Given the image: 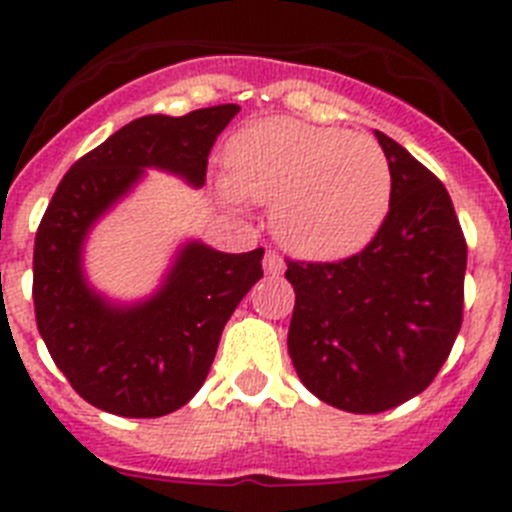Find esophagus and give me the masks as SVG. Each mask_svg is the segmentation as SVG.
<instances>
[{
	"label": "esophagus",
	"mask_w": 512,
	"mask_h": 512,
	"mask_svg": "<svg viewBox=\"0 0 512 512\" xmlns=\"http://www.w3.org/2000/svg\"><path fill=\"white\" fill-rule=\"evenodd\" d=\"M284 269H287V264H284V259L279 256L277 251H269L264 256V271L266 274H271V277H279V274H284Z\"/></svg>",
	"instance_id": "1"
}]
</instances>
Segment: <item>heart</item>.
<instances>
[{"label":"heart","mask_w":512,"mask_h":512,"mask_svg":"<svg viewBox=\"0 0 512 512\" xmlns=\"http://www.w3.org/2000/svg\"><path fill=\"white\" fill-rule=\"evenodd\" d=\"M220 194L233 205H274V233L287 251L336 261L379 233L392 169L369 135L271 117L233 135Z\"/></svg>","instance_id":"1"}]
</instances>
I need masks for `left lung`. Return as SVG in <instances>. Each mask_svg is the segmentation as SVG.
Returning <instances> with one entry per match:
<instances>
[{"mask_svg":"<svg viewBox=\"0 0 512 512\" xmlns=\"http://www.w3.org/2000/svg\"><path fill=\"white\" fill-rule=\"evenodd\" d=\"M392 202L374 241L336 264L289 261L297 377L346 413H382L433 382L461 328L467 243L441 182L390 135Z\"/></svg>","mask_w":512,"mask_h":512,"instance_id":"obj_1","label":"left lung"}]
</instances>
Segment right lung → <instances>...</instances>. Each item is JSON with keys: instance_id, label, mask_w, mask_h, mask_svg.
Returning <instances> with one entry per match:
<instances>
[{"instance_id": "right-lung-1", "label": "right lung", "mask_w": 512, "mask_h": 512, "mask_svg": "<svg viewBox=\"0 0 512 512\" xmlns=\"http://www.w3.org/2000/svg\"><path fill=\"white\" fill-rule=\"evenodd\" d=\"M238 104L184 117L146 115L112 133L63 176L40 220L33 253L35 320L53 361L89 405L122 418H161L205 384L238 302L264 277V248L223 253L184 241L156 292L117 302L94 289L84 246L148 169L205 184L207 156Z\"/></svg>"}]
</instances>
